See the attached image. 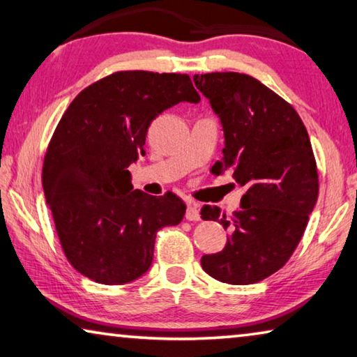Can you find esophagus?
<instances>
[{"instance_id":"esophagus-1","label":"esophagus","mask_w":357,"mask_h":357,"mask_svg":"<svg viewBox=\"0 0 357 357\" xmlns=\"http://www.w3.org/2000/svg\"><path fill=\"white\" fill-rule=\"evenodd\" d=\"M185 219L190 220V222L200 220V213H198V209H197V206H195V204H193V203H189V206H187Z\"/></svg>"}]
</instances>
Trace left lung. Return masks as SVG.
I'll return each instance as SVG.
<instances>
[{"label":"left lung","instance_id":"8db88e82","mask_svg":"<svg viewBox=\"0 0 357 357\" xmlns=\"http://www.w3.org/2000/svg\"><path fill=\"white\" fill-rule=\"evenodd\" d=\"M219 116L225 148L213 167L245 187L231 217L204 204L203 220L229 229L219 253L202 257L215 280L250 285L279 271L293 255L318 198V173L309 134L294 108L257 78L238 72L193 75Z\"/></svg>","mask_w":357,"mask_h":357}]
</instances>
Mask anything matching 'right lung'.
I'll return each mask as SVG.
<instances>
[{"label": "right lung", "instance_id": "add662e5", "mask_svg": "<svg viewBox=\"0 0 357 357\" xmlns=\"http://www.w3.org/2000/svg\"><path fill=\"white\" fill-rule=\"evenodd\" d=\"M198 104L189 75L116 72L72 100L48 144L42 185L66 257L88 279L124 285L153 264L155 234L183 220L179 197L132 185L149 124L167 108Z\"/></svg>", "mask_w": 357, "mask_h": 357}]
</instances>
